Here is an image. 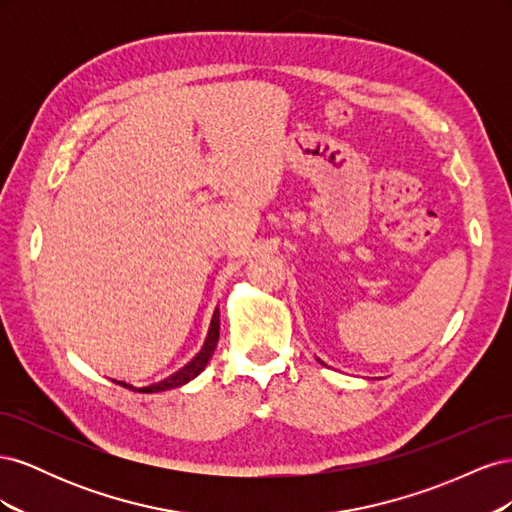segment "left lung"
Listing matches in <instances>:
<instances>
[{
    "label": "left lung",
    "instance_id": "left-lung-1",
    "mask_svg": "<svg viewBox=\"0 0 512 512\" xmlns=\"http://www.w3.org/2000/svg\"><path fill=\"white\" fill-rule=\"evenodd\" d=\"M318 361H320V359H318Z\"/></svg>",
    "mask_w": 512,
    "mask_h": 512
}]
</instances>
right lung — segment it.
<instances>
[{
	"instance_id": "obj_1",
	"label": "right lung",
	"mask_w": 512,
	"mask_h": 512,
	"mask_svg": "<svg viewBox=\"0 0 512 512\" xmlns=\"http://www.w3.org/2000/svg\"><path fill=\"white\" fill-rule=\"evenodd\" d=\"M218 339H220V309H215L213 320H211V327H209V335L205 339V346L200 348V352L194 356V359L181 367L177 374L168 376L164 380H160L158 384H149V386H141V389H136V386L128 384V382H117L121 386H126L130 391H138V393H158V391H168V389H177V386L188 384L190 380H194L200 371H203L209 363V359L215 352V346H218Z\"/></svg>"
}]
</instances>
